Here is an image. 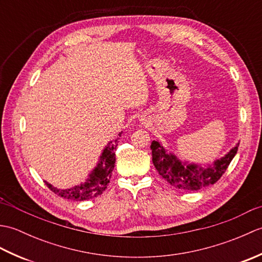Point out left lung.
<instances>
[{"label":"left lung","mask_w":262,"mask_h":262,"mask_svg":"<svg viewBox=\"0 0 262 262\" xmlns=\"http://www.w3.org/2000/svg\"><path fill=\"white\" fill-rule=\"evenodd\" d=\"M237 147L238 143L224 157L215 160L211 164L203 166L202 164L179 160L177 155L166 151L159 141H153L151 144L152 161L155 169L169 185L181 191H196L219 181L235 157Z\"/></svg>","instance_id":"left-lung-1"}]
</instances>
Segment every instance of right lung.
Segmentation results:
<instances>
[{"mask_svg":"<svg viewBox=\"0 0 262 262\" xmlns=\"http://www.w3.org/2000/svg\"><path fill=\"white\" fill-rule=\"evenodd\" d=\"M122 132L119 133L118 136H120ZM118 140L119 137H117L116 140L110 141L107 145L104 146L101 154H100L96 168L88 174L85 182H82L80 185L72 188L59 189L57 187L52 186L49 182L45 181L47 187L51 189L53 192L58 194V196L70 200H76V202L88 200L101 194L105 189H107L111 173H113V170L115 168V149L117 147V144H118Z\"/></svg>","mask_w":262,"mask_h":262,"instance_id":"right-lung-1","label":"right lung"}]
</instances>
